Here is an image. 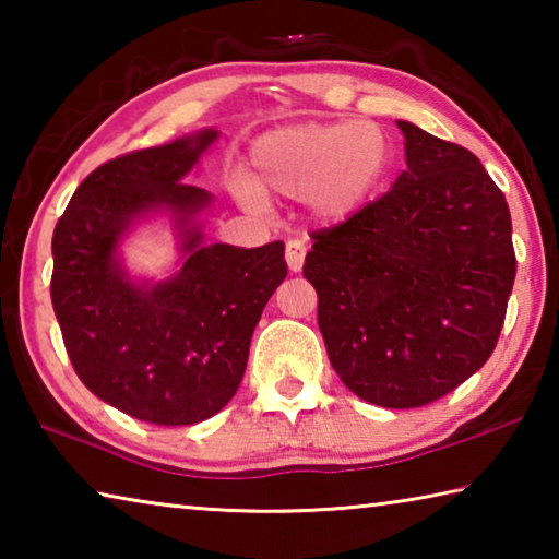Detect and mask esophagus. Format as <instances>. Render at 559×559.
Returning <instances> with one entry per match:
<instances>
[{"label": "esophagus", "mask_w": 559, "mask_h": 559, "mask_svg": "<svg viewBox=\"0 0 559 559\" xmlns=\"http://www.w3.org/2000/svg\"><path fill=\"white\" fill-rule=\"evenodd\" d=\"M306 253H308L306 241L290 239V241L286 243V263H288V269H290L293 273H298V271L302 269V261H306Z\"/></svg>", "instance_id": "1"}]
</instances>
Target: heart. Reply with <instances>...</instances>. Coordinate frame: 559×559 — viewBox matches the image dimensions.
Segmentation results:
<instances>
[{"label":"heart","instance_id":"heart-1","mask_svg":"<svg viewBox=\"0 0 559 559\" xmlns=\"http://www.w3.org/2000/svg\"><path fill=\"white\" fill-rule=\"evenodd\" d=\"M249 163V177L231 185L239 204L263 210L266 197L302 200L316 219L345 224L382 192L392 143L372 120L300 122L263 132Z\"/></svg>","mask_w":559,"mask_h":559}]
</instances>
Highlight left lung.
<instances>
[{"label":"left lung","instance_id":"left-lung-1","mask_svg":"<svg viewBox=\"0 0 559 559\" xmlns=\"http://www.w3.org/2000/svg\"><path fill=\"white\" fill-rule=\"evenodd\" d=\"M406 169L390 192L318 231L302 276L340 380L359 400L412 409L486 365L515 281L508 202L480 159L396 120Z\"/></svg>","mask_w":559,"mask_h":559}]
</instances>
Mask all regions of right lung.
Here are the masks:
<instances>
[{
	"label": "right lung",
	"instance_id": "1",
	"mask_svg": "<svg viewBox=\"0 0 559 559\" xmlns=\"http://www.w3.org/2000/svg\"><path fill=\"white\" fill-rule=\"evenodd\" d=\"M216 138L204 128L100 165L53 229L51 302L75 374L98 400L159 427L224 409L288 273L283 241H206L214 197L187 182ZM155 221L170 224L178 253L163 280L130 272L121 253L138 225Z\"/></svg>",
	"mask_w": 559,
	"mask_h": 559
}]
</instances>
